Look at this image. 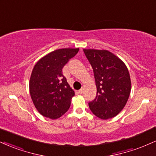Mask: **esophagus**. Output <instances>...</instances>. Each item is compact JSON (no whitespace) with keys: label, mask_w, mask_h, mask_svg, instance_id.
<instances>
[{"label":"esophagus","mask_w":156,"mask_h":156,"mask_svg":"<svg viewBox=\"0 0 156 156\" xmlns=\"http://www.w3.org/2000/svg\"><path fill=\"white\" fill-rule=\"evenodd\" d=\"M78 92H79V94H82L83 92V89H80L79 91H78Z\"/></svg>","instance_id":"obj_1"}]
</instances>
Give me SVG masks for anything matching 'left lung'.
<instances>
[{"instance_id": "obj_1", "label": "left lung", "mask_w": 156, "mask_h": 156, "mask_svg": "<svg viewBox=\"0 0 156 156\" xmlns=\"http://www.w3.org/2000/svg\"><path fill=\"white\" fill-rule=\"evenodd\" d=\"M92 67L97 96L89 103L91 111L103 120L115 117L124 108L130 95L131 79L121 59L107 50L83 49Z\"/></svg>"}]
</instances>
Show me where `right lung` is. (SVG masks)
<instances>
[{
  "mask_svg": "<svg viewBox=\"0 0 156 156\" xmlns=\"http://www.w3.org/2000/svg\"><path fill=\"white\" fill-rule=\"evenodd\" d=\"M78 51V48L55 50L41 58L33 67L30 93L35 108L45 117L59 119L70 108L75 92L62 71Z\"/></svg>",
  "mask_w": 156,
  "mask_h": 156,
  "instance_id": "add662e5",
  "label": "right lung"
}]
</instances>
